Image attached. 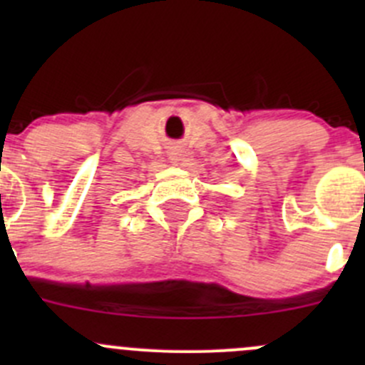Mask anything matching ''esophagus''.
<instances>
[{
  "mask_svg": "<svg viewBox=\"0 0 365 365\" xmlns=\"http://www.w3.org/2000/svg\"><path fill=\"white\" fill-rule=\"evenodd\" d=\"M169 159L173 160V164H178V160H182V148H180V146H171V148H169Z\"/></svg>",
  "mask_w": 365,
  "mask_h": 365,
  "instance_id": "1",
  "label": "esophagus"
}]
</instances>
